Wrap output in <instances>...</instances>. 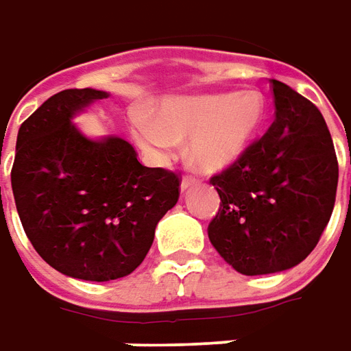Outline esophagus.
<instances>
[{"label":"esophagus","mask_w":351,"mask_h":351,"mask_svg":"<svg viewBox=\"0 0 351 351\" xmlns=\"http://www.w3.org/2000/svg\"><path fill=\"white\" fill-rule=\"evenodd\" d=\"M196 183V180H193V178H183V181H181V195H185L189 189L193 187Z\"/></svg>","instance_id":"1"}]
</instances>
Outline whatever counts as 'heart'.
I'll return each instance as SVG.
<instances>
[{"mask_svg":"<svg viewBox=\"0 0 351 351\" xmlns=\"http://www.w3.org/2000/svg\"><path fill=\"white\" fill-rule=\"evenodd\" d=\"M267 117L257 90L202 94L168 101L158 121L134 119L132 136L151 162L168 164L181 141L191 138L189 158L208 173L227 170L251 147Z\"/></svg>","mask_w":351,"mask_h":351,"instance_id":"1","label":"heart"}]
</instances>
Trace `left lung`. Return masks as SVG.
Here are the masks:
<instances>
[{
  "label": "left lung",
  "mask_w": 351,
  "mask_h": 351,
  "mask_svg": "<svg viewBox=\"0 0 351 351\" xmlns=\"http://www.w3.org/2000/svg\"><path fill=\"white\" fill-rule=\"evenodd\" d=\"M276 121L228 170L211 178L221 198L208 236L236 272H283L306 259L335 206L339 162L325 119L276 79Z\"/></svg>",
  "instance_id": "left-lung-1"
}]
</instances>
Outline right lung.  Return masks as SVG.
<instances>
[{"instance_id": "add662e5", "label": "right lung", "mask_w": 351, "mask_h": 351, "mask_svg": "<svg viewBox=\"0 0 351 351\" xmlns=\"http://www.w3.org/2000/svg\"><path fill=\"white\" fill-rule=\"evenodd\" d=\"M109 92L68 88L22 123L11 185L32 245L62 274L109 282L140 267L180 198V178L147 168L119 136H86L79 113ZM3 147V143H1Z\"/></svg>"}]
</instances>
